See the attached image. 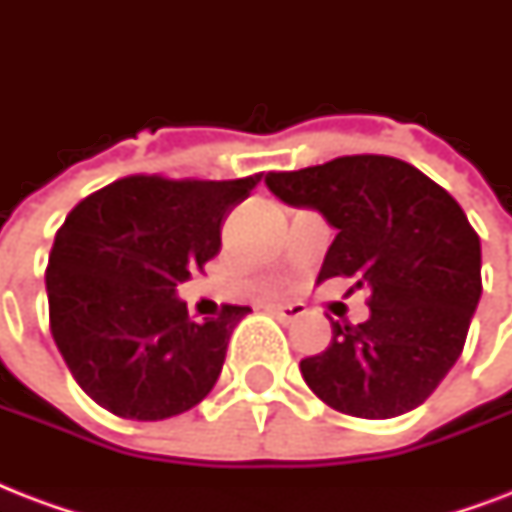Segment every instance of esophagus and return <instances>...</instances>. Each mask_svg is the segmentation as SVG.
Listing matches in <instances>:
<instances>
[{
	"label": "esophagus",
	"mask_w": 512,
	"mask_h": 512,
	"mask_svg": "<svg viewBox=\"0 0 512 512\" xmlns=\"http://www.w3.org/2000/svg\"><path fill=\"white\" fill-rule=\"evenodd\" d=\"M268 311H271L279 321H284V324H289V321H297L300 316H305L303 305H268Z\"/></svg>",
	"instance_id": "esophagus-1"
}]
</instances>
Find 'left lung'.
Listing matches in <instances>:
<instances>
[{"label": "left lung", "instance_id": "obj_1", "mask_svg": "<svg viewBox=\"0 0 512 512\" xmlns=\"http://www.w3.org/2000/svg\"><path fill=\"white\" fill-rule=\"evenodd\" d=\"M265 183L292 207L335 225L319 281L369 292V319L332 321V342L303 358L308 388L350 417L412 412L460 358L481 297V241L462 207L393 156H340Z\"/></svg>", "mask_w": 512, "mask_h": 512}]
</instances>
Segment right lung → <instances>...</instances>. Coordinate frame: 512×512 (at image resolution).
I'll use <instances>...</instances> for the list:
<instances>
[{
	"mask_svg": "<svg viewBox=\"0 0 512 512\" xmlns=\"http://www.w3.org/2000/svg\"><path fill=\"white\" fill-rule=\"evenodd\" d=\"M260 175H130L90 193L55 233L44 273L50 332L79 388L124 420H167L215 388L247 305L188 316L175 289L220 252L225 215Z\"/></svg>",
	"mask_w": 512,
	"mask_h": 512,
	"instance_id": "right-lung-1",
	"label": "right lung"
}]
</instances>
